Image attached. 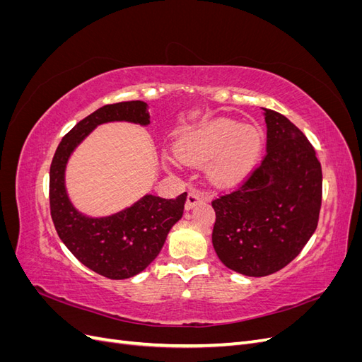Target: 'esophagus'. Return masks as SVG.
<instances>
[{
    "instance_id": "obj_1",
    "label": "esophagus",
    "mask_w": 362,
    "mask_h": 362,
    "mask_svg": "<svg viewBox=\"0 0 362 362\" xmlns=\"http://www.w3.org/2000/svg\"><path fill=\"white\" fill-rule=\"evenodd\" d=\"M204 202V196L198 192H190L187 194V201H185V210H192L194 205Z\"/></svg>"
}]
</instances>
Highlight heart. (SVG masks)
<instances>
[{
  "mask_svg": "<svg viewBox=\"0 0 362 362\" xmlns=\"http://www.w3.org/2000/svg\"><path fill=\"white\" fill-rule=\"evenodd\" d=\"M262 148L261 133L237 120L217 117L187 131L177 144V157L192 166L208 160V180L221 187L242 182L255 168Z\"/></svg>",
  "mask_w": 362,
  "mask_h": 362,
  "instance_id": "1",
  "label": "heart"
}]
</instances>
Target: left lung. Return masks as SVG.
Instances as JSON below:
<instances>
[{"label":"left lung","mask_w":362,"mask_h":362,"mask_svg":"<svg viewBox=\"0 0 362 362\" xmlns=\"http://www.w3.org/2000/svg\"><path fill=\"white\" fill-rule=\"evenodd\" d=\"M267 152L235 190L216 198L213 246L223 264L267 276L300 254L322 206V166L310 140L290 120L264 108Z\"/></svg>","instance_id":"obj_1"}]
</instances>
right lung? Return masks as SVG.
I'll return each instance as SVG.
<instances>
[{
  "label": "right lung",
  "mask_w": 362,
  "mask_h": 362,
  "mask_svg": "<svg viewBox=\"0 0 362 362\" xmlns=\"http://www.w3.org/2000/svg\"><path fill=\"white\" fill-rule=\"evenodd\" d=\"M115 120L148 125V104H108L80 120L64 136L49 169V208L56 231L74 257L110 279H127L145 270L166 242L170 228L182 217L187 193L175 199L146 194L125 210L107 217H87L72 205L64 187V169L86 136Z\"/></svg>",
  "instance_id": "right-lung-1"
}]
</instances>
